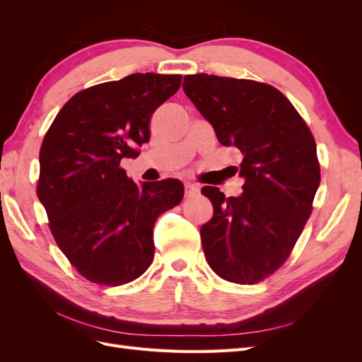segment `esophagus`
Instances as JSON below:
<instances>
[{
  "instance_id": "esophagus-1",
  "label": "esophagus",
  "mask_w": 362,
  "mask_h": 362,
  "mask_svg": "<svg viewBox=\"0 0 362 362\" xmlns=\"http://www.w3.org/2000/svg\"><path fill=\"white\" fill-rule=\"evenodd\" d=\"M184 192H185V196H189V198H190V196L198 194V192H199V190H198V187H196L194 184L187 182V184L184 185Z\"/></svg>"
}]
</instances>
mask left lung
<instances>
[{
    "label": "left lung",
    "mask_w": 362,
    "mask_h": 362,
    "mask_svg": "<svg viewBox=\"0 0 362 362\" xmlns=\"http://www.w3.org/2000/svg\"><path fill=\"white\" fill-rule=\"evenodd\" d=\"M182 89L225 146L243 156L238 198L202 187L214 214L201 240L216 275L257 284L290 257L313 211L320 163L308 125L276 87L206 74L185 75Z\"/></svg>",
    "instance_id": "obj_1"
}]
</instances>
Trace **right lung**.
Segmentation results:
<instances>
[{
    "mask_svg": "<svg viewBox=\"0 0 362 362\" xmlns=\"http://www.w3.org/2000/svg\"><path fill=\"white\" fill-rule=\"evenodd\" d=\"M181 75L133 74L75 93L43 137L37 198L51 234L90 282L124 286L154 259L157 217L182 201L178 180L141 187L120 168L149 141V120L181 86Z\"/></svg>",
    "mask_w": 362,
    "mask_h": 362,
    "instance_id": "add662e5",
    "label": "right lung"
}]
</instances>
